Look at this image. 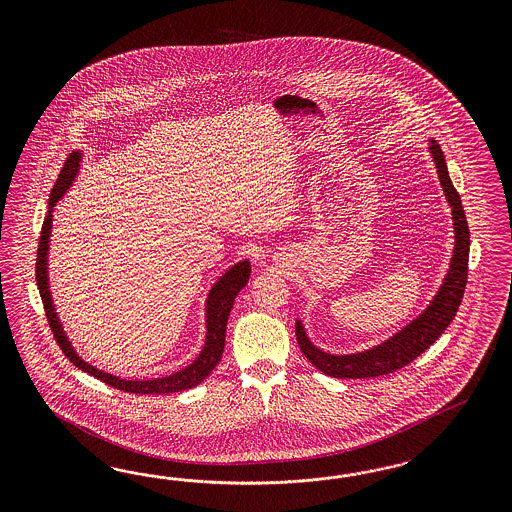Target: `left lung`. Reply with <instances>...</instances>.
I'll use <instances>...</instances> for the list:
<instances>
[{"label":"left lung","mask_w":512,"mask_h":512,"mask_svg":"<svg viewBox=\"0 0 512 512\" xmlns=\"http://www.w3.org/2000/svg\"><path fill=\"white\" fill-rule=\"evenodd\" d=\"M428 152L432 155L437 178L443 187L445 199L449 202L452 227H454V248H452L449 270L443 278V283L439 285L430 304L413 321H409L387 340L357 353L334 355V353L323 351L310 340L304 321L298 317L296 319L298 345L311 364L325 375L338 377V379H366V377L396 372L419 357L420 353H424L443 334V330L450 325V321L458 311L464 296L465 283H467L469 227L465 221L462 199L450 182L445 155L434 139H428Z\"/></svg>","instance_id":"8db88e82"}]
</instances>
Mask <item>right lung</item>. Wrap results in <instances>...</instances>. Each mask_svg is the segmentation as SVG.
I'll return each instance as SVG.
<instances>
[{"label":"right lung","mask_w":512,"mask_h":512,"mask_svg":"<svg viewBox=\"0 0 512 512\" xmlns=\"http://www.w3.org/2000/svg\"><path fill=\"white\" fill-rule=\"evenodd\" d=\"M82 157L84 154L80 150H75L73 154L67 157L62 172L58 176V182L52 189V195L48 199V214L43 223L41 231V240H39V249H37V287L45 304L47 311L48 325L54 332V338L60 343L65 357L69 358L78 370L90 373L95 379L107 383L110 387L131 392V394H171V392H180L187 388L197 387L202 383L212 370L216 368L217 362L223 355L225 347V332H227V321L233 310L236 295L246 287L249 274H251V263L249 259H242L233 266H229L219 278L214 281L210 287L206 300H204V325H206V336H204V345L201 353L186 368L178 372L163 375V377H154V379H125L118 377L114 373L99 370L90 362H86L80 357L77 349L69 340L67 332L63 330L60 315L56 311V304L50 291V279H48V253H50V236H52V219H54V210L58 202L62 201L65 193L73 187L77 180L78 172L82 167Z\"/></svg>","instance_id":"1"}]
</instances>
